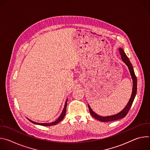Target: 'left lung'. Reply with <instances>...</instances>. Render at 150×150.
<instances>
[{"label": "left lung", "instance_id": "8db88e82", "mask_svg": "<svg viewBox=\"0 0 150 150\" xmlns=\"http://www.w3.org/2000/svg\"><path fill=\"white\" fill-rule=\"evenodd\" d=\"M120 54L121 55V57L122 59L123 60V62L126 64V66L127 67L128 69H129V71L130 72V74L131 76L132 77V82H133V87H132V94L131 96V98L128 101L127 105L125 106V108L122 110L120 111L119 113L114 115H112V116H100L97 114H96L90 108V105L88 104V106L89 108V110L90 112L91 115V116L93 117H94L95 119L101 121V122H111V121H113V120H118L120 119H122L123 117H125L126 115L127 114L128 112H129L131 107L133 103V101L134 100V98L135 97L136 94H137V77L135 76V72H134V70L133 68V67L132 65V64L129 59V58L127 57V56H126V54H125L124 50L120 47L119 49Z\"/></svg>", "mask_w": 150, "mask_h": 150}]
</instances>
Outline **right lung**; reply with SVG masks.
Returning <instances> with one entry per match:
<instances>
[{
    "label": "right lung",
    "mask_w": 150,
    "mask_h": 150,
    "mask_svg": "<svg viewBox=\"0 0 150 150\" xmlns=\"http://www.w3.org/2000/svg\"><path fill=\"white\" fill-rule=\"evenodd\" d=\"M67 101H68V99L67 100L66 102H65V106H64V108L63 109V111L61 113V115H60V116L58 117V119L55 120L54 122H52V123H37V122H33V120H31L30 119H28V120H29L31 122H32L33 123H34L35 125H42V126H52V125H55L56 124H57L59 122H60L63 118L64 117H65V114H66V110H67Z\"/></svg>",
    "instance_id": "obj_1"
}]
</instances>
